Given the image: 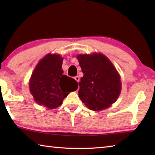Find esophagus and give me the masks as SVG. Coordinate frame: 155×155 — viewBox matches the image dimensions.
<instances>
[{"label": "esophagus", "mask_w": 155, "mask_h": 155, "mask_svg": "<svg viewBox=\"0 0 155 155\" xmlns=\"http://www.w3.org/2000/svg\"><path fill=\"white\" fill-rule=\"evenodd\" d=\"M74 79H75L76 81H77L78 82H78L80 81V77H78V76H77V77H74Z\"/></svg>", "instance_id": "1"}]
</instances>
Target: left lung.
<instances>
[{
    "instance_id": "left-lung-1",
    "label": "left lung",
    "mask_w": 155,
    "mask_h": 155,
    "mask_svg": "<svg viewBox=\"0 0 155 155\" xmlns=\"http://www.w3.org/2000/svg\"><path fill=\"white\" fill-rule=\"evenodd\" d=\"M84 76L81 78L78 96L93 110L109 107L121 91L120 76L108 59L101 54L77 57Z\"/></svg>"
}]
</instances>
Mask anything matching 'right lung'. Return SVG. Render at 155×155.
<instances>
[{"label": "right lung", "mask_w": 155, "mask_h": 155, "mask_svg": "<svg viewBox=\"0 0 155 155\" xmlns=\"http://www.w3.org/2000/svg\"><path fill=\"white\" fill-rule=\"evenodd\" d=\"M62 64L60 55L48 54L36 67L29 87L38 104L52 109L57 108L70 92L77 90V82L62 74Z\"/></svg>", "instance_id": "1"}]
</instances>
